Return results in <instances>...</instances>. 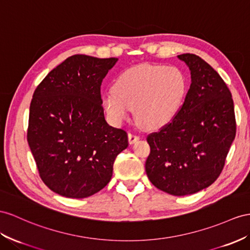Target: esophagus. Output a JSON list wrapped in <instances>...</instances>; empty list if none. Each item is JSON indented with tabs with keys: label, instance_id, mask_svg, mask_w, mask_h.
Listing matches in <instances>:
<instances>
[{
	"label": "esophagus",
	"instance_id": "esophagus-1",
	"mask_svg": "<svg viewBox=\"0 0 250 250\" xmlns=\"http://www.w3.org/2000/svg\"><path fill=\"white\" fill-rule=\"evenodd\" d=\"M127 138H129V144L130 145H133V144H135L136 142H138L139 140V136H137V135H134V134H129V135H127Z\"/></svg>",
	"mask_w": 250,
	"mask_h": 250
}]
</instances>
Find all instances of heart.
<instances>
[{"label":"heart","mask_w":250,"mask_h":250,"mask_svg":"<svg viewBox=\"0 0 250 250\" xmlns=\"http://www.w3.org/2000/svg\"><path fill=\"white\" fill-rule=\"evenodd\" d=\"M187 93V79L181 69L165 65L134 66L125 70L104 96V106L116 124L135 119L145 129L168 125L180 112Z\"/></svg>","instance_id":"heart-1"}]
</instances>
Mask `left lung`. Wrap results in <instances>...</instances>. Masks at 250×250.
Returning a JSON list of instances; mask_svg holds the SVG:
<instances>
[{
  "instance_id": "8db88e82",
  "label": "left lung",
  "mask_w": 250,
  "mask_h": 250,
  "mask_svg": "<svg viewBox=\"0 0 250 250\" xmlns=\"http://www.w3.org/2000/svg\"><path fill=\"white\" fill-rule=\"evenodd\" d=\"M177 58L190 69V88L171 123L146 138L151 152L146 172L156 188L182 196L216 181L236 125L232 96L221 76L196 55Z\"/></svg>"
}]
</instances>
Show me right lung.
<instances>
[{
    "instance_id": "right-lung-1",
    "label": "right lung",
    "mask_w": 250,
    "mask_h": 250,
    "mask_svg": "<svg viewBox=\"0 0 250 250\" xmlns=\"http://www.w3.org/2000/svg\"><path fill=\"white\" fill-rule=\"evenodd\" d=\"M117 58L75 55L42 80L29 107L27 142L43 183L62 196L84 198L104 189L126 133L108 125L101 82Z\"/></svg>"
}]
</instances>
